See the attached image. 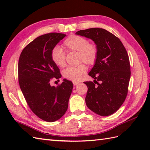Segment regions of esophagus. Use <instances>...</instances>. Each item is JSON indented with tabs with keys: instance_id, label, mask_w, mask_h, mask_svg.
<instances>
[{
	"instance_id": "obj_1",
	"label": "esophagus",
	"mask_w": 150,
	"mask_h": 150,
	"mask_svg": "<svg viewBox=\"0 0 150 150\" xmlns=\"http://www.w3.org/2000/svg\"><path fill=\"white\" fill-rule=\"evenodd\" d=\"M73 84L74 86H77L79 84V82H76V81H73Z\"/></svg>"
}]
</instances>
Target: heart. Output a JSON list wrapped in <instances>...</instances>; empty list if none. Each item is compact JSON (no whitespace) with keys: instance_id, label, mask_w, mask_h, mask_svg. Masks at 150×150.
<instances>
[{"instance_id":"1","label":"heart","mask_w":150,"mask_h":150,"mask_svg":"<svg viewBox=\"0 0 150 150\" xmlns=\"http://www.w3.org/2000/svg\"><path fill=\"white\" fill-rule=\"evenodd\" d=\"M63 46L67 52H77L79 61H84L89 65H93L98 57V49L96 45L88 43L86 39L79 35H71L64 40ZM51 59L59 68L66 64V53L60 47L56 46L51 52ZM87 68L83 64L77 66H70L64 70L63 77L70 81H78L81 76L86 73Z\"/></svg>"}]
</instances>
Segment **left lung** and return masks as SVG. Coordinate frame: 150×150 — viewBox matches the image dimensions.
<instances>
[{"label":"left lung","instance_id":"obj_1","mask_svg":"<svg viewBox=\"0 0 150 150\" xmlns=\"http://www.w3.org/2000/svg\"><path fill=\"white\" fill-rule=\"evenodd\" d=\"M77 35L92 40L98 49V57L89 75L93 82L88 87L86 104L100 116H108L119 109L126 99L130 79L129 57L119 38L103 28L78 31Z\"/></svg>","mask_w":150,"mask_h":150}]
</instances>
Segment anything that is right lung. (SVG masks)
<instances>
[{
	"label": "right lung",
	"instance_id": "1",
	"mask_svg": "<svg viewBox=\"0 0 150 150\" xmlns=\"http://www.w3.org/2000/svg\"><path fill=\"white\" fill-rule=\"evenodd\" d=\"M66 35L51 33L37 37L24 47L18 60V82L25 99L33 112L47 122L65 114L73 87L66 79L58 86L50 84L52 79L62 77L51 52Z\"/></svg>",
	"mask_w": 150,
	"mask_h": 150
}]
</instances>
